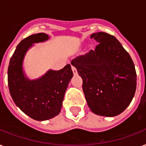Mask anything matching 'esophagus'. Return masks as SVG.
Instances as JSON below:
<instances>
[{
	"instance_id": "esophagus-1",
	"label": "esophagus",
	"mask_w": 146,
	"mask_h": 146,
	"mask_svg": "<svg viewBox=\"0 0 146 146\" xmlns=\"http://www.w3.org/2000/svg\"><path fill=\"white\" fill-rule=\"evenodd\" d=\"M72 70H73V73L74 75H76L77 74V70H76V69L74 66H72Z\"/></svg>"
}]
</instances>
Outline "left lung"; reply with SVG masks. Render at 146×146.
I'll return each mask as SVG.
<instances>
[{
  "instance_id": "1",
  "label": "left lung",
  "mask_w": 146,
  "mask_h": 146,
  "mask_svg": "<svg viewBox=\"0 0 146 146\" xmlns=\"http://www.w3.org/2000/svg\"><path fill=\"white\" fill-rule=\"evenodd\" d=\"M95 50L80 55L71 64L82 79V90L89 108L98 115L122 113L133 98L136 72L129 53L113 35L94 33Z\"/></svg>"
}]
</instances>
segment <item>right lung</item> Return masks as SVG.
I'll list each match as a JSON object with an SVG mask.
<instances>
[{
  "instance_id": "1",
  "label": "right lung",
  "mask_w": 146,
  "mask_h": 146,
  "mask_svg": "<svg viewBox=\"0 0 146 146\" xmlns=\"http://www.w3.org/2000/svg\"><path fill=\"white\" fill-rule=\"evenodd\" d=\"M48 38L45 33H38L22 40L10 58L7 70L8 87L14 103L31 118L40 121L60 113L73 75L70 64H67L60 70H49L38 80L30 81L24 76L22 64L26 50L33 43Z\"/></svg>"
}]
</instances>
